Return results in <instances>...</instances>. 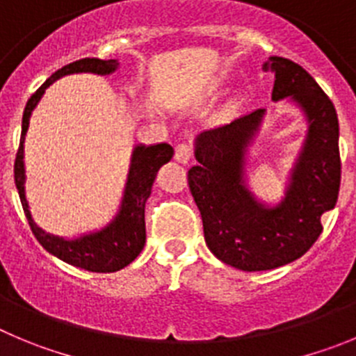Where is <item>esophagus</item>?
Instances as JSON below:
<instances>
[{
	"mask_svg": "<svg viewBox=\"0 0 356 356\" xmlns=\"http://www.w3.org/2000/svg\"><path fill=\"white\" fill-rule=\"evenodd\" d=\"M174 158L177 159L179 163H188L191 159V145L189 144H177L175 145V152H174Z\"/></svg>",
	"mask_w": 356,
	"mask_h": 356,
	"instance_id": "34e87169",
	"label": "esophagus"
}]
</instances>
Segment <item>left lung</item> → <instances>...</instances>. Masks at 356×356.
Masks as SVG:
<instances>
[{
  "mask_svg": "<svg viewBox=\"0 0 356 356\" xmlns=\"http://www.w3.org/2000/svg\"><path fill=\"white\" fill-rule=\"evenodd\" d=\"M264 70L275 75L272 99L291 96L309 121L284 200L265 207L244 184V152L264 108L198 135V165L188 170L205 244L216 258L245 272L277 268L307 253L323 232L321 216L335 207L341 186L339 121L332 99L290 59L268 58Z\"/></svg>",
  "mask_w": 356,
  "mask_h": 356,
  "instance_id": "1",
  "label": "left lung"
}]
</instances>
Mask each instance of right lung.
Returning <instances> with one entry per match:
<instances>
[{
    "instance_id": "1",
    "label": "right lung",
    "mask_w": 356,
    "mask_h": 356,
    "mask_svg": "<svg viewBox=\"0 0 356 356\" xmlns=\"http://www.w3.org/2000/svg\"><path fill=\"white\" fill-rule=\"evenodd\" d=\"M118 65L119 63L115 59L103 61V59L98 58H84L70 63V65L63 66L61 70L52 73L51 77L33 92L31 98L26 103L24 115H22L21 142H19L17 156H15V163H13L15 186H17L22 209H24V214L28 218V223L36 241L47 249L49 253L58 257L59 260L89 272H115L131 264L140 254L145 244V202L151 195L152 182H154L159 167L170 161L174 149L168 144L149 145V147L137 145L135 151H133L131 167H129L121 211L115 216L114 221L107 228H103L102 232L84 235V237L75 238V241H65V238L45 234L42 228L36 227L35 221L31 219V214H29L28 202H26L24 195V161H22V158H24V138L33 108L36 107V103L40 102L45 89L52 82L58 81L63 75L79 72L107 75V73L114 72Z\"/></svg>"
}]
</instances>
